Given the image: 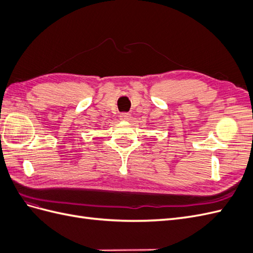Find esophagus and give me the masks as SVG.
<instances>
[{
    "label": "esophagus",
    "mask_w": 253,
    "mask_h": 253,
    "mask_svg": "<svg viewBox=\"0 0 253 253\" xmlns=\"http://www.w3.org/2000/svg\"><path fill=\"white\" fill-rule=\"evenodd\" d=\"M120 119H121V120H126V121L129 120V119H131V114H128V113H122V114H120Z\"/></svg>",
    "instance_id": "obj_1"
}]
</instances>
